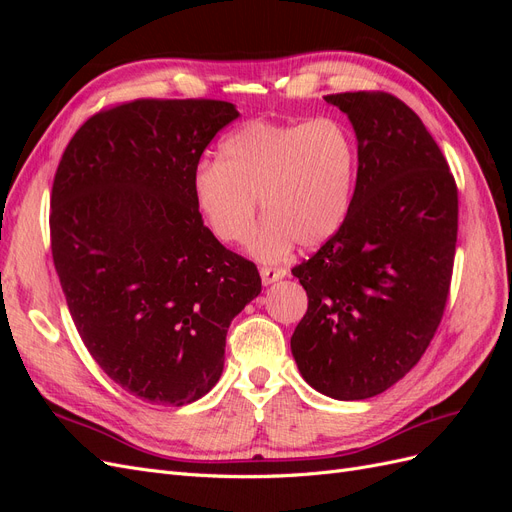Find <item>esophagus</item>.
Wrapping results in <instances>:
<instances>
[{"instance_id": "esophagus-1", "label": "esophagus", "mask_w": 512, "mask_h": 512, "mask_svg": "<svg viewBox=\"0 0 512 512\" xmlns=\"http://www.w3.org/2000/svg\"><path fill=\"white\" fill-rule=\"evenodd\" d=\"M260 277H262V284L271 286L275 282H280L286 277V269H277V267H262L260 269Z\"/></svg>"}]
</instances>
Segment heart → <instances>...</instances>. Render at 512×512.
Segmentation results:
<instances>
[{
  "label": "heart",
  "instance_id": "heart-1",
  "mask_svg": "<svg viewBox=\"0 0 512 512\" xmlns=\"http://www.w3.org/2000/svg\"><path fill=\"white\" fill-rule=\"evenodd\" d=\"M359 149L337 117L312 121L256 119L222 138L218 162L192 175V198L211 235L243 243L256 224L258 198L267 222L247 250L260 262L282 260L342 230L354 198Z\"/></svg>",
  "mask_w": 512,
  "mask_h": 512
}]
</instances>
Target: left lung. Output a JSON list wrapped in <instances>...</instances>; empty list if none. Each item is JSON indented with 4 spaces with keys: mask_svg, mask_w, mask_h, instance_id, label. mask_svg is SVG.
Wrapping results in <instances>:
<instances>
[{
    "mask_svg": "<svg viewBox=\"0 0 512 512\" xmlns=\"http://www.w3.org/2000/svg\"><path fill=\"white\" fill-rule=\"evenodd\" d=\"M359 149L354 198L337 235L294 267L307 314L290 337L303 380L356 401L404 378L444 314L457 243V185L440 147L391 94L324 96Z\"/></svg>",
    "mask_w": 512,
    "mask_h": 512,
    "instance_id": "obj_1",
    "label": "left lung"
}]
</instances>
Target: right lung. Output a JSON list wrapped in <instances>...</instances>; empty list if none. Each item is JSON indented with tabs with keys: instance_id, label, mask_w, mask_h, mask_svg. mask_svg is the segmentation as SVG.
I'll use <instances>...</instances> for the list:
<instances>
[{
	"instance_id": "add662e5",
	"label": "right lung",
	"mask_w": 512,
	"mask_h": 512,
	"mask_svg": "<svg viewBox=\"0 0 512 512\" xmlns=\"http://www.w3.org/2000/svg\"><path fill=\"white\" fill-rule=\"evenodd\" d=\"M237 117L220 100H134L87 119L57 166L51 250L76 331L149 404L218 384L230 322L262 288L192 198L200 156Z\"/></svg>"
}]
</instances>
